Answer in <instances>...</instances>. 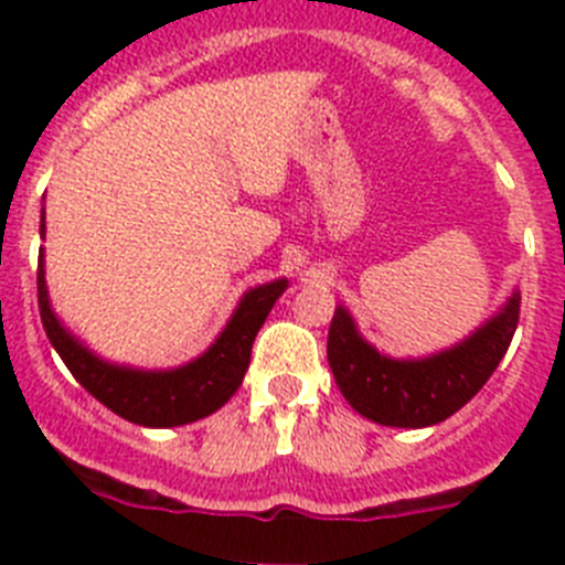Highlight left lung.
<instances>
[{
	"mask_svg": "<svg viewBox=\"0 0 565 565\" xmlns=\"http://www.w3.org/2000/svg\"><path fill=\"white\" fill-rule=\"evenodd\" d=\"M521 291L452 348L430 356L396 359L359 333L351 311L337 306L328 331V362L339 391L359 416L384 427H433L481 391L515 337Z\"/></svg>",
	"mask_w": 565,
	"mask_h": 565,
	"instance_id": "8db88e82",
	"label": "left lung"
}]
</instances>
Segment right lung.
Here are the masks:
<instances>
[{
    "label": "right lung",
    "mask_w": 565,
    "mask_h": 565,
    "mask_svg": "<svg viewBox=\"0 0 565 565\" xmlns=\"http://www.w3.org/2000/svg\"><path fill=\"white\" fill-rule=\"evenodd\" d=\"M39 234L44 237V209ZM36 279L42 326L70 373L115 416L141 424V427H181V424H192L221 411L243 384L248 362H252L254 337L286 288L282 279L248 288L239 297L226 328L201 356L169 371H143L132 364L102 359L58 319V313L50 306L47 279H44V248L39 252Z\"/></svg>",
    "instance_id": "add662e5"
}]
</instances>
